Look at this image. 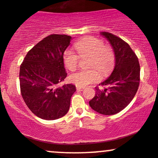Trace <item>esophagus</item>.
Wrapping results in <instances>:
<instances>
[{"label":"esophagus","instance_id":"1","mask_svg":"<svg viewBox=\"0 0 158 158\" xmlns=\"http://www.w3.org/2000/svg\"><path fill=\"white\" fill-rule=\"evenodd\" d=\"M77 90H78V91H82L83 89H84V87H82V86H77Z\"/></svg>","mask_w":158,"mask_h":158}]
</instances>
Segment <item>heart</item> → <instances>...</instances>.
Returning a JSON list of instances; mask_svg holds the SVG:
<instances>
[{"mask_svg": "<svg viewBox=\"0 0 158 158\" xmlns=\"http://www.w3.org/2000/svg\"><path fill=\"white\" fill-rule=\"evenodd\" d=\"M80 57L89 56L88 68L91 69L79 71L71 74L69 80L78 86H86L96 82L101 77L108 75L114 65V52L109 46L104 45L99 39L87 37L81 39L74 45ZM64 62L65 66L70 71H75L78 66L79 57L71 50L64 52Z\"/></svg>", "mask_w": 158, "mask_h": 158, "instance_id": "heart-1", "label": "heart"}]
</instances>
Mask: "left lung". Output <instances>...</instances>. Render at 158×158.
<instances>
[{
  "label": "left lung",
  "mask_w": 158,
  "mask_h": 158,
  "mask_svg": "<svg viewBox=\"0 0 158 158\" xmlns=\"http://www.w3.org/2000/svg\"><path fill=\"white\" fill-rule=\"evenodd\" d=\"M109 41L115 56V65L110 77L96 86V94L89 104L96 112L112 115L120 112L133 100L140 81V65L130 45L111 33L101 32Z\"/></svg>",
  "instance_id": "left-lung-1"
}]
</instances>
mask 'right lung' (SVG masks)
Instances as JSON below:
<instances>
[{
    "mask_svg": "<svg viewBox=\"0 0 158 158\" xmlns=\"http://www.w3.org/2000/svg\"><path fill=\"white\" fill-rule=\"evenodd\" d=\"M72 39L57 34L46 37L28 52L20 65L22 96L31 112L41 119H59L69 110L75 86L57 85L67 76L63 54Z\"/></svg>",
    "mask_w": 158,
    "mask_h": 158,
    "instance_id": "obj_1",
    "label": "right lung"
}]
</instances>
